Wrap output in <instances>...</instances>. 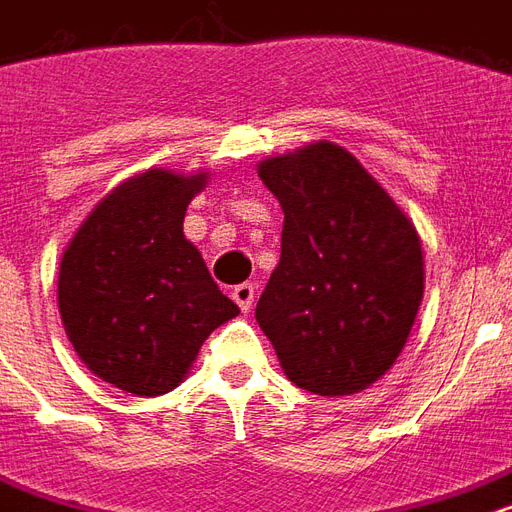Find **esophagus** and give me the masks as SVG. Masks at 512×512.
<instances>
[{
  "label": "esophagus",
  "instance_id": "34e87169",
  "mask_svg": "<svg viewBox=\"0 0 512 512\" xmlns=\"http://www.w3.org/2000/svg\"><path fill=\"white\" fill-rule=\"evenodd\" d=\"M233 301L241 306V312H249L252 304H255V285H252V282H244V285L233 287Z\"/></svg>",
  "mask_w": 512,
  "mask_h": 512
}]
</instances>
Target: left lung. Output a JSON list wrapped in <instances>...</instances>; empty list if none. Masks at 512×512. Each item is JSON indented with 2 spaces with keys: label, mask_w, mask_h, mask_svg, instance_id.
<instances>
[{
  "label": "left lung",
  "mask_w": 512,
  "mask_h": 512,
  "mask_svg": "<svg viewBox=\"0 0 512 512\" xmlns=\"http://www.w3.org/2000/svg\"><path fill=\"white\" fill-rule=\"evenodd\" d=\"M285 211L255 317L282 369L317 396L363 391L401 352L423 298L415 227L352 154L314 143L260 168Z\"/></svg>",
  "instance_id": "1"
}]
</instances>
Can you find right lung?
Masks as SVG:
<instances>
[{
  "label": "right lung",
  "instance_id": "1",
  "mask_svg": "<svg viewBox=\"0 0 512 512\" xmlns=\"http://www.w3.org/2000/svg\"><path fill=\"white\" fill-rule=\"evenodd\" d=\"M206 176L146 170L86 217L59 266V312L78 358L135 396L173 391L208 333L238 314L184 238Z\"/></svg>",
  "mask_w": 512,
  "mask_h": 512
}]
</instances>
